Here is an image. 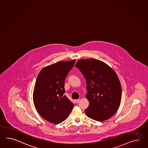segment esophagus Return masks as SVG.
Instances as JSON below:
<instances>
[{
	"label": "esophagus",
	"instance_id": "34e87169",
	"mask_svg": "<svg viewBox=\"0 0 148 148\" xmlns=\"http://www.w3.org/2000/svg\"><path fill=\"white\" fill-rule=\"evenodd\" d=\"M79 99H76V100H75V102H76V103H78V102H79Z\"/></svg>",
	"mask_w": 148,
	"mask_h": 148
}]
</instances>
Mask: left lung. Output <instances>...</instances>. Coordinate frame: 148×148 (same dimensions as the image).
<instances>
[{"label": "left lung", "mask_w": 148, "mask_h": 148, "mask_svg": "<svg viewBox=\"0 0 148 148\" xmlns=\"http://www.w3.org/2000/svg\"><path fill=\"white\" fill-rule=\"evenodd\" d=\"M75 66L86 82L89 105L85 112L87 116L98 121L110 119L121 100V86L116 73L105 63L92 58L79 60Z\"/></svg>", "instance_id": "8db88e82"}]
</instances>
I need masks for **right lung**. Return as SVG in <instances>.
<instances>
[{
    "label": "right lung",
    "instance_id": "right-lung-1",
    "mask_svg": "<svg viewBox=\"0 0 148 148\" xmlns=\"http://www.w3.org/2000/svg\"><path fill=\"white\" fill-rule=\"evenodd\" d=\"M75 61L58 62L42 69L38 73L33 92L34 106L49 122L58 124L64 121L73 107L64 94L65 80Z\"/></svg>",
    "mask_w": 148,
    "mask_h": 148
}]
</instances>
